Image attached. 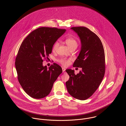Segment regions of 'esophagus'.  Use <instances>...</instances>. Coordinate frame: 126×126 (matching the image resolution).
Listing matches in <instances>:
<instances>
[{"label":"esophagus","mask_w":126,"mask_h":126,"mask_svg":"<svg viewBox=\"0 0 126 126\" xmlns=\"http://www.w3.org/2000/svg\"><path fill=\"white\" fill-rule=\"evenodd\" d=\"M65 70H66L65 68H62V71H63V73H65Z\"/></svg>","instance_id":"1"}]
</instances>
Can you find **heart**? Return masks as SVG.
Returning <instances> with one entry per match:
<instances>
[{"label":"heart","mask_w":126,"mask_h":126,"mask_svg":"<svg viewBox=\"0 0 126 126\" xmlns=\"http://www.w3.org/2000/svg\"><path fill=\"white\" fill-rule=\"evenodd\" d=\"M65 43L68 47L71 49L75 48H76L78 46V43L76 39L73 37H68L65 40ZM59 43L56 42L53 46V50H55L58 47ZM59 62L64 66H68L70 63V60L66 59L65 58H61L59 60Z\"/></svg>","instance_id":"obj_1"}]
</instances>
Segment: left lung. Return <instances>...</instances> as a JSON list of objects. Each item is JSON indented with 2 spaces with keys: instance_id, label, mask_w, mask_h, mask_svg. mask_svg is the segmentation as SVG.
Masks as SVG:
<instances>
[{
  "instance_id": "1",
  "label": "left lung",
  "mask_w": 126,
  "mask_h": 126,
  "mask_svg": "<svg viewBox=\"0 0 126 126\" xmlns=\"http://www.w3.org/2000/svg\"><path fill=\"white\" fill-rule=\"evenodd\" d=\"M81 42V49L73 64L74 67L81 68L76 75L75 71L67 69L70 76L66 85L74 98L85 100L91 97L100 85L105 73V55L99 37L85 27H73Z\"/></svg>"
}]
</instances>
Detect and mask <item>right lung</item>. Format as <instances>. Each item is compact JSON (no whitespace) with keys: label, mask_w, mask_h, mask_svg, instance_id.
I'll return each mask as SVG.
<instances>
[{"label":"right lung","mask_w":126,"mask_h":126,"mask_svg":"<svg viewBox=\"0 0 126 126\" xmlns=\"http://www.w3.org/2000/svg\"><path fill=\"white\" fill-rule=\"evenodd\" d=\"M66 29L40 27L23 41L16 55L15 67L18 81L31 97L41 99L50 92L53 83L62 73L61 67L53 63L48 69L43 58L51 53L53 45Z\"/></svg>","instance_id":"1"}]
</instances>
